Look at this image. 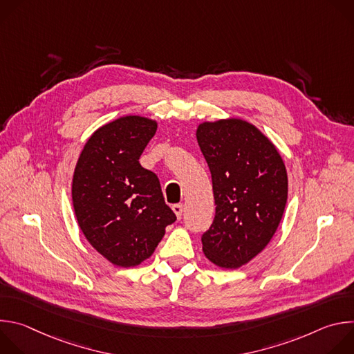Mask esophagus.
<instances>
[{
  "label": "esophagus",
  "instance_id": "obj_1",
  "mask_svg": "<svg viewBox=\"0 0 354 354\" xmlns=\"http://www.w3.org/2000/svg\"><path fill=\"white\" fill-rule=\"evenodd\" d=\"M172 210H174V213L176 214V217L180 220V218H182V213H183V206H182L180 203L174 205V206H172Z\"/></svg>",
  "mask_w": 354,
  "mask_h": 354
}]
</instances>
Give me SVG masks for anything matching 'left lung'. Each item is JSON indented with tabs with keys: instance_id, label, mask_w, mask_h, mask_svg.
Returning a JSON list of instances; mask_svg holds the SVG:
<instances>
[{
	"instance_id": "obj_1",
	"label": "left lung",
	"mask_w": 354,
	"mask_h": 354,
	"mask_svg": "<svg viewBox=\"0 0 354 354\" xmlns=\"http://www.w3.org/2000/svg\"><path fill=\"white\" fill-rule=\"evenodd\" d=\"M197 142L212 172L216 216L201 235L205 255L236 269L265 249L287 201V172L276 147L241 119L201 123Z\"/></svg>"
}]
</instances>
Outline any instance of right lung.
<instances>
[{
    "instance_id": "right-lung-1",
    "label": "right lung",
    "mask_w": 354,
    "mask_h": 354,
    "mask_svg": "<svg viewBox=\"0 0 354 354\" xmlns=\"http://www.w3.org/2000/svg\"><path fill=\"white\" fill-rule=\"evenodd\" d=\"M157 123L126 116L86 141L73 178V205L88 242L109 262L131 268L148 259L176 216L158 176L138 162Z\"/></svg>"
}]
</instances>
